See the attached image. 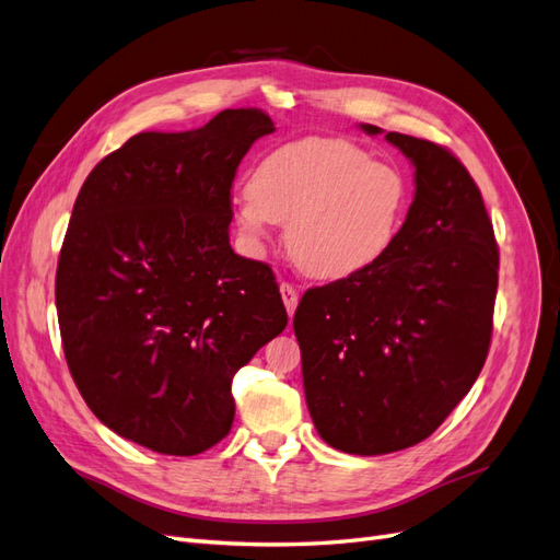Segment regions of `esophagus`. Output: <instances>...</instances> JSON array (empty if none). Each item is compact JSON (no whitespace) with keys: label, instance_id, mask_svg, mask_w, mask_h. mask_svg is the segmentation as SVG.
Here are the masks:
<instances>
[{"label":"esophagus","instance_id":"34e87169","mask_svg":"<svg viewBox=\"0 0 560 560\" xmlns=\"http://www.w3.org/2000/svg\"><path fill=\"white\" fill-rule=\"evenodd\" d=\"M280 294H282V303H284V308H287V315H294V311H296V306H299V292H296V287L294 284H290V282H282L280 284Z\"/></svg>","mask_w":560,"mask_h":560}]
</instances>
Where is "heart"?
<instances>
[{
    "label": "heart",
    "instance_id": "obj_1",
    "mask_svg": "<svg viewBox=\"0 0 560 560\" xmlns=\"http://www.w3.org/2000/svg\"><path fill=\"white\" fill-rule=\"evenodd\" d=\"M409 208V182L350 140L303 138L268 151L235 198V224L249 245L287 222V247L313 278L336 280L381 261Z\"/></svg>",
    "mask_w": 560,
    "mask_h": 560
}]
</instances>
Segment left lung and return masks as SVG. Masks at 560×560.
Wrapping results in <instances>:
<instances>
[{
	"mask_svg": "<svg viewBox=\"0 0 560 560\" xmlns=\"http://www.w3.org/2000/svg\"><path fill=\"white\" fill-rule=\"evenodd\" d=\"M385 140L416 167L395 245L360 273L313 287L294 313L311 418L352 455L409 448L442 425L481 374L498 294L495 233L467 167L434 142Z\"/></svg>",
	"mask_w": 560,
	"mask_h": 560,
	"instance_id": "left-lung-1",
	"label": "left lung"
}]
</instances>
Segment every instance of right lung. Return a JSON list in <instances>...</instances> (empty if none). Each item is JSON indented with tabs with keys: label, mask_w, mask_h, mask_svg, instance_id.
Wrapping results in <instances>:
<instances>
[{
	"label": "right lung",
	"mask_w": 560,
	"mask_h": 560,
	"mask_svg": "<svg viewBox=\"0 0 560 560\" xmlns=\"http://www.w3.org/2000/svg\"><path fill=\"white\" fill-rule=\"evenodd\" d=\"M273 130L247 107L132 135L77 196L56 273L65 360L97 420L144 448L222 442L233 374L287 327L273 270L229 243L235 171Z\"/></svg>",
	"instance_id": "add662e5"
}]
</instances>
